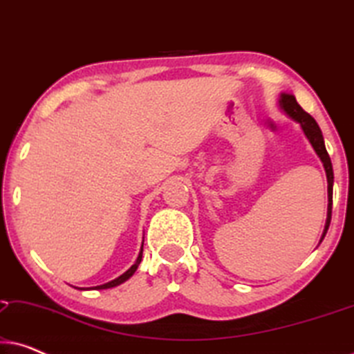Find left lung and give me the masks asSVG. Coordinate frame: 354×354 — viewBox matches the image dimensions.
<instances>
[{
    "instance_id": "obj_1",
    "label": "left lung",
    "mask_w": 354,
    "mask_h": 354,
    "mask_svg": "<svg viewBox=\"0 0 354 354\" xmlns=\"http://www.w3.org/2000/svg\"><path fill=\"white\" fill-rule=\"evenodd\" d=\"M279 104L280 108L283 109V113H287L290 118H292L295 122H298L301 125L304 135H306V138L309 140V143L313 145L314 151L319 158H321V161L324 164V169H326V176H327V193H328V206H327V221H326V227H324V234H322V239L326 236L327 230H328V225H330V219H332V195H333V169H332V162H330V156H328L327 149H326V145H324V137H322V132L321 129H319V125L314 118H311L306 111H303L301 106L297 103V98H295L293 95H288V93H282L280 95V100H279Z\"/></svg>"
}]
</instances>
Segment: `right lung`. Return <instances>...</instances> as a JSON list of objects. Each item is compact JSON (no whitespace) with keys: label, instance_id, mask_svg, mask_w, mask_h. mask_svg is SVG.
I'll return each mask as SVG.
<instances>
[{"label":"right lung","instance_id":"right-lung-1","mask_svg":"<svg viewBox=\"0 0 354 354\" xmlns=\"http://www.w3.org/2000/svg\"><path fill=\"white\" fill-rule=\"evenodd\" d=\"M142 254H143V245H142V250H140V253H138V258H137V261H135V264L132 266V268H130L129 270H125V272H124L122 275H120V277L111 280V282H108V283H103V285H98V287H93V290L113 288V287H118V285H120V283H124L125 280H129V279L132 277V275L135 274V270H137L138 264L142 263ZM80 290H85V288H80ZM86 290H88V288H86Z\"/></svg>","mask_w":354,"mask_h":354}]
</instances>
